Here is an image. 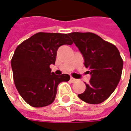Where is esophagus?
Here are the masks:
<instances>
[{
  "label": "esophagus",
  "mask_w": 131,
  "mask_h": 131,
  "mask_svg": "<svg viewBox=\"0 0 131 131\" xmlns=\"http://www.w3.org/2000/svg\"><path fill=\"white\" fill-rule=\"evenodd\" d=\"M76 81H77L76 79H74V78H73V77H71V79H70V81H71V83H74Z\"/></svg>",
  "instance_id": "1"
}]
</instances>
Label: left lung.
Segmentation results:
<instances>
[{
    "label": "left lung",
    "mask_w": 131,
    "mask_h": 131,
    "mask_svg": "<svg viewBox=\"0 0 131 131\" xmlns=\"http://www.w3.org/2000/svg\"><path fill=\"white\" fill-rule=\"evenodd\" d=\"M84 58V65L91 75L85 83L84 93L79 94L81 100L89 104H100L112 95L120 81L123 60L117 48L93 33L69 34Z\"/></svg>",
    "instance_id": "8db88e82"
}]
</instances>
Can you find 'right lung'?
<instances>
[{
    "mask_svg": "<svg viewBox=\"0 0 131 131\" xmlns=\"http://www.w3.org/2000/svg\"><path fill=\"white\" fill-rule=\"evenodd\" d=\"M69 34L39 32L20 43L11 60L13 79L19 93L27 104L43 107L52 104L57 85L68 81V74L55 75L50 64H54L57 49L71 45Z\"/></svg>",
    "mask_w": 131,
    "mask_h": 131,
    "instance_id": "obj_1",
    "label": "right lung"
}]
</instances>
